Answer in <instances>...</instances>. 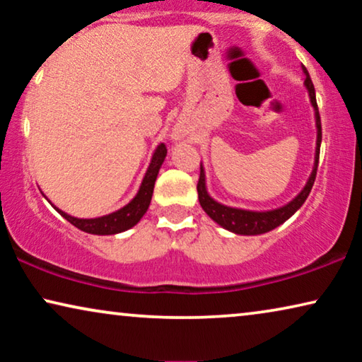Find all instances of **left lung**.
<instances>
[{
	"mask_svg": "<svg viewBox=\"0 0 362 362\" xmlns=\"http://www.w3.org/2000/svg\"><path fill=\"white\" fill-rule=\"evenodd\" d=\"M305 72V87L310 93L311 105L315 108V120H316V151H315V166L313 171L306 181V185L298 196L295 199H291L288 204L279 207V209L274 211H245V209H237V207H229L221 204L212 199L209 192L206 189V175L204 168L201 165V175L199 181H197V196H199V204L207 216L211 217L212 221L217 222L224 229L234 232V234L239 235H259L265 234L280 224H284L286 219H290L291 216L295 214L296 211L303 206V202L308 197L311 187L315 185L316 177V170H318V160H320V146H321V120H320V112L318 105H316V95H315V87L313 82H311L310 74L303 67Z\"/></svg>",
	"mask_w": 362,
	"mask_h": 362,
	"instance_id": "left-lung-1",
	"label": "left lung"
}]
</instances>
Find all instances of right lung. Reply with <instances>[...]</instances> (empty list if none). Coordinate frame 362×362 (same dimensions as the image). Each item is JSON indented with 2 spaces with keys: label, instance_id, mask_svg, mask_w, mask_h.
Listing matches in <instances>:
<instances>
[{
  "label": "right lung",
  "instance_id": "right-lung-1",
  "mask_svg": "<svg viewBox=\"0 0 362 362\" xmlns=\"http://www.w3.org/2000/svg\"><path fill=\"white\" fill-rule=\"evenodd\" d=\"M166 146L165 143H160L158 148L153 153L151 163L148 166L146 175L143 177L140 189H138L136 196L128 202L127 206H123L122 209H118L112 214L102 216V217H95V219H77V217H72L66 214V212L57 209L59 214H61L64 219H67L72 226H76L77 229H81L83 232H88V234H95V235H113V234H120L123 230L132 229L133 226H136L138 222L145 212L148 211L151 202V196H153V187H155V181L158 173H160V168L163 165L166 158Z\"/></svg>",
  "mask_w": 362,
  "mask_h": 362
}]
</instances>
